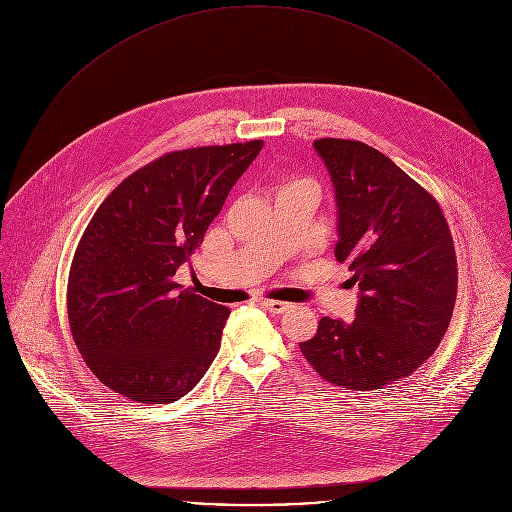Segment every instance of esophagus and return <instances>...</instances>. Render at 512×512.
<instances>
[{
  "mask_svg": "<svg viewBox=\"0 0 512 512\" xmlns=\"http://www.w3.org/2000/svg\"><path fill=\"white\" fill-rule=\"evenodd\" d=\"M261 304H263V308H265V310H269L271 314H283V312L291 310V304H287V302H277V300H263Z\"/></svg>",
  "mask_w": 512,
  "mask_h": 512,
  "instance_id": "34e87169",
  "label": "esophagus"
}]
</instances>
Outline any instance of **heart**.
<instances>
[{
  "instance_id": "heart-1",
  "label": "heart",
  "mask_w": 512,
  "mask_h": 512,
  "mask_svg": "<svg viewBox=\"0 0 512 512\" xmlns=\"http://www.w3.org/2000/svg\"><path fill=\"white\" fill-rule=\"evenodd\" d=\"M294 188H314V184L308 182V180H289V182H285V184L279 188V192H283V190H294Z\"/></svg>"
}]
</instances>
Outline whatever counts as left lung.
<instances>
[{"mask_svg":"<svg viewBox=\"0 0 512 512\" xmlns=\"http://www.w3.org/2000/svg\"><path fill=\"white\" fill-rule=\"evenodd\" d=\"M336 196L334 255L354 271V322L322 318L300 350L328 383L383 389L409 377L440 346L452 320L458 263L437 200L371 145L314 141Z\"/></svg>","mask_w":512,"mask_h":512,"instance_id":"obj_1","label":"left lung"}]
</instances>
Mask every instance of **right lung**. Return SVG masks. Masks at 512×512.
<instances>
[{"label":"right lung","mask_w":512,"mask_h":512,"mask_svg":"<svg viewBox=\"0 0 512 512\" xmlns=\"http://www.w3.org/2000/svg\"><path fill=\"white\" fill-rule=\"evenodd\" d=\"M263 139L170 152L97 208L72 257L68 324L93 375L137 403H172L208 371L231 310L174 275L200 247Z\"/></svg>","instance_id":"1"}]
</instances>
